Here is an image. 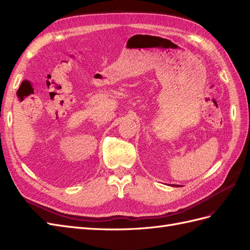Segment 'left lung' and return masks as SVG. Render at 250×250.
Segmentation results:
<instances>
[{"mask_svg":"<svg viewBox=\"0 0 250 250\" xmlns=\"http://www.w3.org/2000/svg\"><path fill=\"white\" fill-rule=\"evenodd\" d=\"M172 187H178V188H179V187H181V185H175L174 184V185H172Z\"/></svg>","mask_w":250,"mask_h":250,"instance_id":"obj_1","label":"left lung"}]
</instances>
